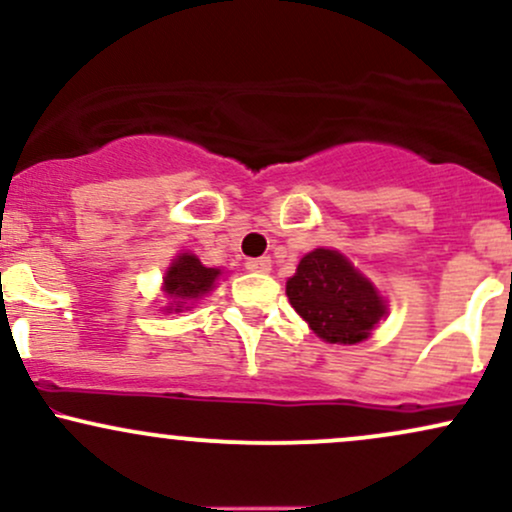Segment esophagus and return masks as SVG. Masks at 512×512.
<instances>
[{"label":"esophagus","instance_id":"obj_1","mask_svg":"<svg viewBox=\"0 0 512 512\" xmlns=\"http://www.w3.org/2000/svg\"><path fill=\"white\" fill-rule=\"evenodd\" d=\"M245 269L255 274H267L269 269H272V260H269V257H250V260L245 262Z\"/></svg>","mask_w":512,"mask_h":512}]
</instances>
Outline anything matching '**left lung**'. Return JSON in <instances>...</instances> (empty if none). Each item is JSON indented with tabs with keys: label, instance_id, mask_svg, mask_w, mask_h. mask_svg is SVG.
Instances as JSON below:
<instances>
[{
	"label": "left lung",
	"instance_id": "1",
	"mask_svg": "<svg viewBox=\"0 0 512 512\" xmlns=\"http://www.w3.org/2000/svg\"><path fill=\"white\" fill-rule=\"evenodd\" d=\"M286 296L317 337L330 344H358L385 315L373 284L344 255L317 248L286 281Z\"/></svg>",
	"mask_w": 512,
	"mask_h": 512
}]
</instances>
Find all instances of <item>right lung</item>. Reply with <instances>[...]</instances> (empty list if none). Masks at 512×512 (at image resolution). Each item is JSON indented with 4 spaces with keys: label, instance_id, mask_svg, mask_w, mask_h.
I'll use <instances>...</instances> for the list:
<instances>
[{
    "label": "right lung",
    "instance_id": "right-lung-1",
    "mask_svg": "<svg viewBox=\"0 0 512 512\" xmlns=\"http://www.w3.org/2000/svg\"><path fill=\"white\" fill-rule=\"evenodd\" d=\"M219 274V269L204 267L195 255H180L166 274V293L173 298L175 310H180L185 301H195L211 291Z\"/></svg>",
    "mask_w": 512,
    "mask_h": 512
}]
</instances>
